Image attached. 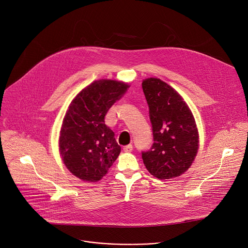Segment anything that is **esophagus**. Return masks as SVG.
Listing matches in <instances>:
<instances>
[{
  "label": "esophagus",
  "mask_w": 248,
  "mask_h": 248,
  "mask_svg": "<svg viewBox=\"0 0 248 248\" xmlns=\"http://www.w3.org/2000/svg\"><path fill=\"white\" fill-rule=\"evenodd\" d=\"M132 150H133V146L131 144L126 145V146L124 147V151L126 152V153H130V152H132Z\"/></svg>",
  "instance_id": "34e87169"
}]
</instances>
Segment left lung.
<instances>
[{
    "mask_svg": "<svg viewBox=\"0 0 248 248\" xmlns=\"http://www.w3.org/2000/svg\"><path fill=\"white\" fill-rule=\"evenodd\" d=\"M142 89L154 140L151 148L142 152L143 162L158 179L179 176L191 167L198 153L199 134L194 117L178 93L161 79L146 78Z\"/></svg>",
    "mask_w": 248,
    "mask_h": 248,
    "instance_id": "8db88e82",
    "label": "left lung"
}]
</instances>
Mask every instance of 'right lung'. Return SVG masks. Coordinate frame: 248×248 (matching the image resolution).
Instances as JSON below:
<instances>
[{"instance_id": "1", "label": "right lung", "mask_w": 248, "mask_h": 248, "mask_svg": "<svg viewBox=\"0 0 248 248\" xmlns=\"http://www.w3.org/2000/svg\"><path fill=\"white\" fill-rule=\"evenodd\" d=\"M127 88L122 81L96 80L70 104L60 131L59 151L67 169L79 179L100 180L120 155L121 147L104 119Z\"/></svg>"}]
</instances>
